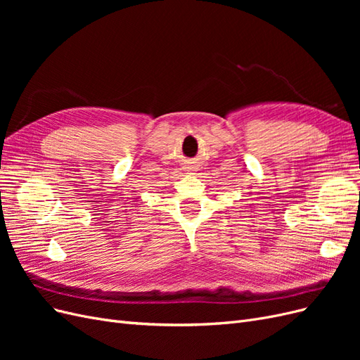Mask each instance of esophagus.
I'll list each match as a JSON object with an SVG mask.
<instances>
[{
    "label": "esophagus",
    "instance_id": "obj_1",
    "mask_svg": "<svg viewBox=\"0 0 360 360\" xmlns=\"http://www.w3.org/2000/svg\"><path fill=\"white\" fill-rule=\"evenodd\" d=\"M184 171H186L188 174H193V171H197V167H193V165H186L183 168Z\"/></svg>",
    "mask_w": 360,
    "mask_h": 360
}]
</instances>
